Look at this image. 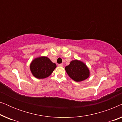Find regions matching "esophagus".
<instances>
[{"label":"esophagus","instance_id":"obj_1","mask_svg":"<svg viewBox=\"0 0 122 122\" xmlns=\"http://www.w3.org/2000/svg\"><path fill=\"white\" fill-rule=\"evenodd\" d=\"M58 66H63V63H61V64H58Z\"/></svg>","mask_w":122,"mask_h":122}]
</instances>
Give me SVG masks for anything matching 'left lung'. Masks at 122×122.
<instances>
[{
  "instance_id": "1",
  "label": "left lung",
  "mask_w": 122,
  "mask_h": 122,
  "mask_svg": "<svg viewBox=\"0 0 122 122\" xmlns=\"http://www.w3.org/2000/svg\"><path fill=\"white\" fill-rule=\"evenodd\" d=\"M65 70L69 77L77 82L87 79L90 75L88 66L85 63L78 60L71 61L69 66L65 67Z\"/></svg>"
}]
</instances>
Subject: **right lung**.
Here are the masks:
<instances>
[{
  "label": "right lung",
  "mask_w": 122,
  "mask_h": 122,
  "mask_svg": "<svg viewBox=\"0 0 122 122\" xmlns=\"http://www.w3.org/2000/svg\"><path fill=\"white\" fill-rule=\"evenodd\" d=\"M56 67V64L46 56H39L35 58L30 64L31 73L38 79L48 77Z\"/></svg>",
  "instance_id": "obj_1"
}]
</instances>
